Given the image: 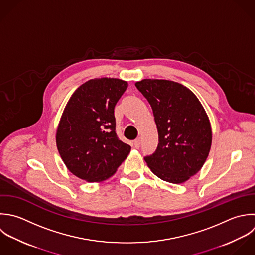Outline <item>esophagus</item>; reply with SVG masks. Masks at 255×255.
Masks as SVG:
<instances>
[{"instance_id":"obj_1","label":"esophagus","mask_w":255,"mask_h":255,"mask_svg":"<svg viewBox=\"0 0 255 255\" xmlns=\"http://www.w3.org/2000/svg\"><path fill=\"white\" fill-rule=\"evenodd\" d=\"M140 145H141V139L140 138H137L136 140H134V147L136 149H138L140 147Z\"/></svg>"}]
</instances>
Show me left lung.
I'll list each match as a JSON object with an SVG mask.
<instances>
[{"label": "left lung", "instance_id": "1", "mask_svg": "<svg viewBox=\"0 0 255 255\" xmlns=\"http://www.w3.org/2000/svg\"><path fill=\"white\" fill-rule=\"evenodd\" d=\"M150 103L159 134L156 151L144 159L161 180L181 184L204 166L212 146L209 117L198 97L171 80L143 79L135 83Z\"/></svg>", "mask_w": 255, "mask_h": 255}]
</instances>
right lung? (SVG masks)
<instances>
[{"instance_id": "add662e5", "label": "right lung", "mask_w": 255, "mask_h": 255, "mask_svg": "<svg viewBox=\"0 0 255 255\" xmlns=\"http://www.w3.org/2000/svg\"><path fill=\"white\" fill-rule=\"evenodd\" d=\"M128 83L95 78L69 98L56 131V146L67 169L79 179L101 182L116 172L131 147L116 134L114 107Z\"/></svg>"}]
</instances>
